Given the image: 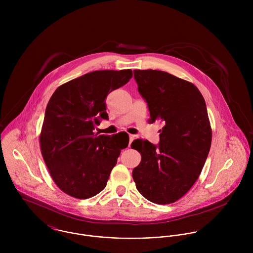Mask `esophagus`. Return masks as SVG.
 Returning <instances> with one entry per match:
<instances>
[{
  "mask_svg": "<svg viewBox=\"0 0 253 253\" xmlns=\"http://www.w3.org/2000/svg\"><path fill=\"white\" fill-rule=\"evenodd\" d=\"M135 139V135H132V134H129V145L131 144V142Z\"/></svg>",
  "mask_w": 253,
  "mask_h": 253,
  "instance_id": "obj_1",
  "label": "esophagus"
}]
</instances>
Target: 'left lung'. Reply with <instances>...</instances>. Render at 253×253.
<instances>
[{"label":"left lung","mask_w":253,"mask_h":253,"mask_svg":"<svg viewBox=\"0 0 253 253\" xmlns=\"http://www.w3.org/2000/svg\"><path fill=\"white\" fill-rule=\"evenodd\" d=\"M138 91L148 104L149 123L164 124L158 146L136 139L141 154L132 170L138 192L148 201H178L199 178L208 158L212 131L205 99L198 87L171 74L134 70Z\"/></svg>","instance_id":"left-lung-1"}]
</instances>
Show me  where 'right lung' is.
Listing matches in <instances>:
<instances>
[{
    "mask_svg": "<svg viewBox=\"0 0 253 253\" xmlns=\"http://www.w3.org/2000/svg\"><path fill=\"white\" fill-rule=\"evenodd\" d=\"M132 71L87 73L56 88L44 113L40 134L41 152L49 174L65 194L88 199L107 184L128 134L98 135L93 130L100 119H108L105 99L125 85Z\"/></svg>",
    "mask_w": 253,
    "mask_h": 253,
    "instance_id": "right-lung-1",
    "label": "right lung"
}]
</instances>
